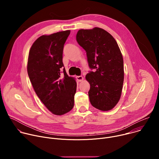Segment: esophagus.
<instances>
[{"mask_svg":"<svg viewBox=\"0 0 159 159\" xmlns=\"http://www.w3.org/2000/svg\"><path fill=\"white\" fill-rule=\"evenodd\" d=\"M76 79H77V80L78 82H81V81L84 79V78H83L82 76H77V77H76Z\"/></svg>","mask_w":159,"mask_h":159,"instance_id":"34e87169","label":"esophagus"}]
</instances>
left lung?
I'll return each mask as SVG.
<instances>
[{
	"mask_svg": "<svg viewBox=\"0 0 159 159\" xmlns=\"http://www.w3.org/2000/svg\"><path fill=\"white\" fill-rule=\"evenodd\" d=\"M76 39L85 50L91 69L85 76L90 84V104L101 111L111 110L120 99L124 80L123 59L118 43L99 28L79 30Z\"/></svg>",
	"mask_w": 159,
	"mask_h": 159,
	"instance_id": "obj_1",
	"label": "left lung"
}]
</instances>
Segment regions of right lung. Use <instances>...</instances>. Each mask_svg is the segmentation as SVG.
<instances>
[{"instance_id": "1", "label": "right lung", "mask_w": 159, "mask_h": 159, "mask_svg": "<svg viewBox=\"0 0 159 159\" xmlns=\"http://www.w3.org/2000/svg\"><path fill=\"white\" fill-rule=\"evenodd\" d=\"M70 30L43 35L29 53L28 74L33 89L44 105L56 115L69 112L74 105L77 83L66 74L63 63L64 44Z\"/></svg>"}]
</instances>
